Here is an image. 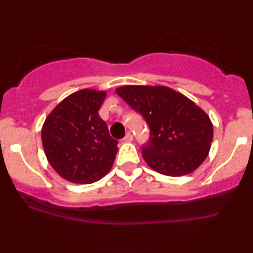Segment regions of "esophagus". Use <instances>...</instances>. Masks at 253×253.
Wrapping results in <instances>:
<instances>
[{"label":"esophagus","mask_w":253,"mask_h":253,"mask_svg":"<svg viewBox=\"0 0 253 253\" xmlns=\"http://www.w3.org/2000/svg\"><path fill=\"white\" fill-rule=\"evenodd\" d=\"M132 139H133L132 134H131L130 132H127V133L126 134V137L123 138V141H126V143H130V141H132Z\"/></svg>","instance_id":"obj_1"}]
</instances>
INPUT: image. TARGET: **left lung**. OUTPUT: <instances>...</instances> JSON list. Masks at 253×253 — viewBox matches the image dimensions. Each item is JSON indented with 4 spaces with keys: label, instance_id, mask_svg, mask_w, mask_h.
I'll return each instance as SVG.
<instances>
[{
    "label": "left lung",
    "instance_id": "1",
    "mask_svg": "<svg viewBox=\"0 0 253 253\" xmlns=\"http://www.w3.org/2000/svg\"><path fill=\"white\" fill-rule=\"evenodd\" d=\"M116 93L150 127V140L141 152L152 169L183 176L203 164L213 139V124L195 102L166 86L126 85Z\"/></svg>",
    "mask_w": 253,
    "mask_h": 253
}]
</instances>
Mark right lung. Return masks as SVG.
Here are the masks:
<instances>
[{"label":"right lung","instance_id":"1","mask_svg":"<svg viewBox=\"0 0 253 253\" xmlns=\"http://www.w3.org/2000/svg\"><path fill=\"white\" fill-rule=\"evenodd\" d=\"M105 98V91L81 89L62 100L44 121V154L69 182L91 184L108 174L114 164L117 140L98 113Z\"/></svg>","mask_w":253,"mask_h":253}]
</instances>
